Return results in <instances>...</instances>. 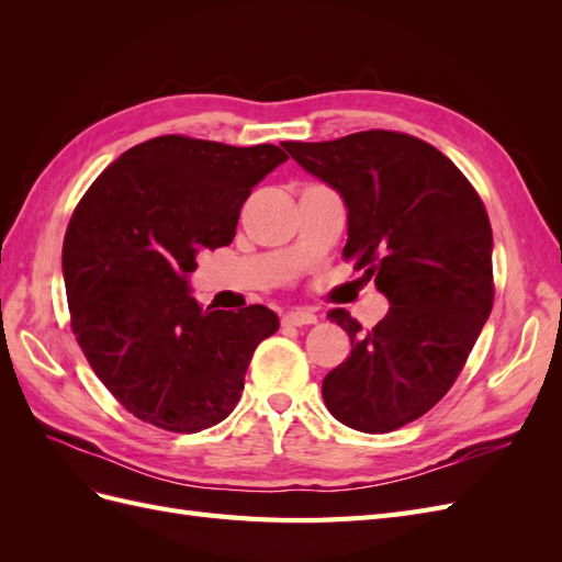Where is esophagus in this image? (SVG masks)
<instances>
[{"label": "esophagus", "mask_w": 562, "mask_h": 562, "mask_svg": "<svg viewBox=\"0 0 562 562\" xmlns=\"http://www.w3.org/2000/svg\"><path fill=\"white\" fill-rule=\"evenodd\" d=\"M281 321H283V326H297V328H302V326H312V323H316V314H312L307 310H293V312L283 314Z\"/></svg>", "instance_id": "34e87169"}]
</instances>
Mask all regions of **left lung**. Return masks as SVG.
Instances as JSON below:
<instances>
[{
  "label": "left lung",
  "instance_id": "obj_1",
  "mask_svg": "<svg viewBox=\"0 0 562 562\" xmlns=\"http://www.w3.org/2000/svg\"><path fill=\"white\" fill-rule=\"evenodd\" d=\"M347 203L345 258L375 279V328L328 312L351 339L323 380L330 415L366 434L422 417L448 394L492 312V227L479 192L434 145L396 131L283 143Z\"/></svg>",
  "mask_w": 562,
  "mask_h": 562
}]
</instances>
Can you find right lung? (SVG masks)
I'll list each match as a JSON object with an SVG mask.
<instances>
[{
  "instance_id": "obj_1",
  "label": "right lung",
  "mask_w": 562,
  "mask_h": 562,
  "mask_svg": "<svg viewBox=\"0 0 562 562\" xmlns=\"http://www.w3.org/2000/svg\"><path fill=\"white\" fill-rule=\"evenodd\" d=\"M285 159L277 145L161 135L124 151L77 203L63 241L72 333L131 415L194 434L239 403L279 316L262 304L203 310L190 274L199 250L232 244L250 190Z\"/></svg>"
}]
</instances>
